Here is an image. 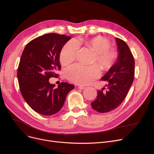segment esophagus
<instances>
[{"instance_id": "1", "label": "esophagus", "mask_w": 154, "mask_h": 154, "mask_svg": "<svg viewBox=\"0 0 154 154\" xmlns=\"http://www.w3.org/2000/svg\"><path fill=\"white\" fill-rule=\"evenodd\" d=\"M78 88H79V89L82 90V89H84L85 88V87H84V85H79L78 86Z\"/></svg>"}]
</instances>
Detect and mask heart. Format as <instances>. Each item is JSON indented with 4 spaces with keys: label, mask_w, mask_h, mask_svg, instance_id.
I'll return each mask as SVG.
<instances>
[{
    "label": "heart",
    "mask_w": 154,
    "mask_h": 154,
    "mask_svg": "<svg viewBox=\"0 0 154 154\" xmlns=\"http://www.w3.org/2000/svg\"><path fill=\"white\" fill-rule=\"evenodd\" d=\"M85 44L95 53L93 62H96L102 69L108 70L114 64L117 58V53L114 50H109L111 44L108 40L101 36H97L86 39ZM79 47V43L74 39L66 43L60 54L61 63L66 65L74 60ZM66 75L73 82L88 84L92 80L99 77L100 70L96 65L84 66L76 63L66 70Z\"/></svg>",
    "instance_id": "b5f03b06"
}]
</instances>
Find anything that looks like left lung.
<instances>
[{
    "label": "left lung",
    "mask_w": 154,
    "mask_h": 154,
    "mask_svg": "<svg viewBox=\"0 0 154 154\" xmlns=\"http://www.w3.org/2000/svg\"><path fill=\"white\" fill-rule=\"evenodd\" d=\"M118 51L116 63L112 65L101 78L108 84L105 86L107 91H97L92 108L99 112H107L115 109L121 104L131 86L135 75V61L127 44L118 38H115Z\"/></svg>",
    "instance_id": "left-lung-1"
}]
</instances>
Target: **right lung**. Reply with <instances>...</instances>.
<instances>
[{
  "label": "right lung",
  "instance_id": "add662e5",
  "mask_svg": "<svg viewBox=\"0 0 154 154\" xmlns=\"http://www.w3.org/2000/svg\"><path fill=\"white\" fill-rule=\"evenodd\" d=\"M70 36L48 33L32 39L23 50L17 70L20 91L25 101L36 112L54 115L61 109L74 85L62 82L55 88L49 82L61 68L60 54Z\"/></svg>",
  "mask_w": 154,
  "mask_h": 154
}]
</instances>
